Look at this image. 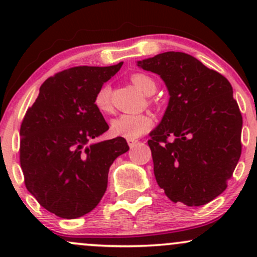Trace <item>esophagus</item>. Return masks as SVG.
Here are the masks:
<instances>
[{"instance_id":"esophagus-1","label":"esophagus","mask_w":257,"mask_h":257,"mask_svg":"<svg viewBox=\"0 0 257 257\" xmlns=\"http://www.w3.org/2000/svg\"><path fill=\"white\" fill-rule=\"evenodd\" d=\"M126 142H128V145L131 148H133L134 145L138 143V141H137V139H128V141H126Z\"/></svg>"}]
</instances>
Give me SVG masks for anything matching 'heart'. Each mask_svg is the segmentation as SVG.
I'll return each instance as SVG.
<instances>
[{
  "label": "heart",
  "instance_id": "obj_1",
  "mask_svg": "<svg viewBox=\"0 0 257 257\" xmlns=\"http://www.w3.org/2000/svg\"><path fill=\"white\" fill-rule=\"evenodd\" d=\"M132 83L145 94H153L157 89V84L150 77L136 73L131 77ZM94 104L100 112L110 110V88L104 85L98 90L94 98ZM153 125V120L147 114H120L110 123V133L114 137L125 139H137L143 136Z\"/></svg>",
  "mask_w": 257,
  "mask_h": 257
}]
</instances>
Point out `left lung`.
<instances>
[{
	"label": "left lung",
	"mask_w": 257,
	"mask_h": 257,
	"mask_svg": "<svg viewBox=\"0 0 257 257\" xmlns=\"http://www.w3.org/2000/svg\"><path fill=\"white\" fill-rule=\"evenodd\" d=\"M157 73L169 103L148 141L158 185L174 203L205 205L226 189L241 155L242 116L230 82L183 52L138 61Z\"/></svg>",
	"instance_id": "obj_1"
}]
</instances>
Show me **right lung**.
Segmentation results:
<instances>
[{"instance_id": "right-lung-1", "label": "right lung", "mask_w": 257, "mask_h": 257, "mask_svg": "<svg viewBox=\"0 0 257 257\" xmlns=\"http://www.w3.org/2000/svg\"><path fill=\"white\" fill-rule=\"evenodd\" d=\"M123 66H79L49 77L20 129V162L27 190L48 211L77 219L107 190L110 165L128 152L116 137L92 143L109 129L94 104L98 90Z\"/></svg>"}]
</instances>
